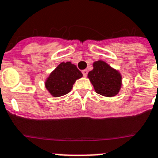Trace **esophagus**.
Segmentation results:
<instances>
[{
    "mask_svg": "<svg viewBox=\"0 0 158 158\" xmlns=\"http://www.w3.org/2000/svg\"><path fill=\"white\" fill-rule=\"evenodd\" d=\"M82 73H83V75H84V77H86L87 74H88V70H87V69H84V70L82 71Z\"/></svg>",
    "mask_w": 158,
    "mask_h": 158,
    "instance_id": "34e87169",
    "label": "esophagus"
}]
</instances>
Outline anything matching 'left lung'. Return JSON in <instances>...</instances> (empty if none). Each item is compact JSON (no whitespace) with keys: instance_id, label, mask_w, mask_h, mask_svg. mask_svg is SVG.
Returning a JSON list of instances; mask_svg holds the SVG:
<instances>
[{"instance_id":"obj_1","label":"left lung","mask_w":158,"mask_h":158,"mask_svg":"<svg viewBox=\"0 0 158 158\" xmlns=\"http://www.w3.org/2000/svg\"><path fill=\"white\" fill-rule=\"evenodd\" d=\"M93 66L94 69L89 72L88 78L97 94L110 98L117 95L122 85L120 72L103 60L94 62Z\"/></svg>"}]
</instances>
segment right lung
Instances as JSON below:
<instances>
[{
  "mask_svg": "<svg viewBox=\"0 0 158 158\" xmlns=\"http://www.w3.org/2000/svg\"><path fill=\"white\" fill-rule=\"evenodd\" d=\"M83 76L76 65L71 62H61L45 81V87L55 98L64 96L71 91L77 79Z\"/></svg>",
  "mask_w": 158,
  "mask_h": 158,
  "instance_id": "obj_1",
  "label": "right lung"
}]
</instances>
